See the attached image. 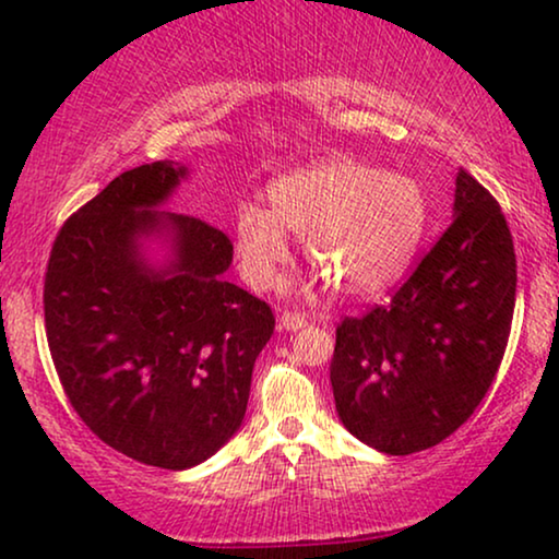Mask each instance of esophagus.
Instances as JSON below:
<instances>
[{
    "label": "esophagus",
    "instance_id": "34e87169",
    "mask_svg": "<svg viewBox=\"0 0 559 559\" xmlns=\"http://www.w3.org/2000/svg\"><path fill=\"white\" fill-rule=\"evenodd\" d=\"M305 323H308V318H305V312L297 310H285L280 318V325L285 328V331H300Z\"/></svg>",
    "mask_w": 559,
    "mask_h": 559
}]
</instances>
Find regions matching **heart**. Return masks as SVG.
Segmentation results:
<instances>
[{
    "instance_id": "heart-1",
    "label": "heart",
    "mask_w": 559,
    "mask_h": 559,
    "mask_svg": "<svg viewBox=\"0 0 559 559\" xmlns=\"http://www.w3.org/2000/svg\"><path fill=\"white\" fill-rule=\"evenodd\" d=\"M270 211L239 205L234 247L243 280L270 289L289 264V239L335 293L371 297L407 272L427 226V195L417 180L381 167L328 159L282 175L266 190Z\"/></svg>"
}]
</instances>
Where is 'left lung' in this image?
Segmentation results:
<instances>
[{
  "instance_id": "1",
  "label": "left lung",
  "mask_w": 559,
  "mask_h": 559,
  "mask_svg": "<svg viewBox=\"0 0 559 559\" xmlns=\"http://www.w3.org/2000/svg\"><path fill=\"white\" fill-rule=\"evenodd\" d=\"M516 300L501 205L465 170L455 218L407 282L335 328L331 384L341 423L366 445L409 455L438 445L491 389Z\"/></svg>"
}]
</instances>
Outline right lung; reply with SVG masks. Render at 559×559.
<instances>
[{
	"label": "right lung",
	"mask_w": 559,
	"mask_h": 559,
	"mask_svg": "<svg viewBox=\"0 0 559 559\" xmlns=\"http://www.w3.org/2000/svg\"><path fill=\"white\" fill-rule=\"evenodd\" d=\"M170 159L121 173L73 213L45 272V333L71 407L132 461L203 463L239 430L272 308L221 274L234 243L186 213L152 211L186 178ZM167 233L174 262H143L141 236Z\"/></svg>",
	"instance_id": "right-lung-1"
}]
</instances>
